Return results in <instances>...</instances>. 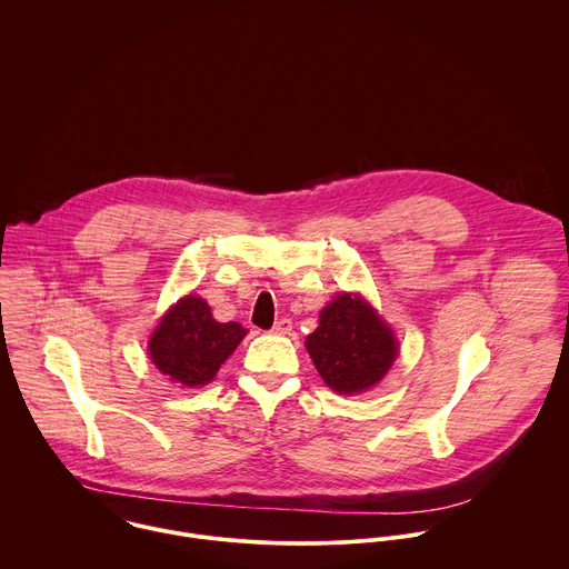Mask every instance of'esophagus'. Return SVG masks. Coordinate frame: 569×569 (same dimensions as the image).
<instances>
[{
	"label": "esophagus",
	"mask_w": 569,
	"mask_h": 569,
	"mask_svg": "<svg viewBox=\"0 0 569 569\" xmlns=\"http://www.w3.org/2000/svg\"><path fill=\"white\" fill-rule=\"evenodd\" d=\"M291 328H293V325H291V320L282 318V320H278V322L273 325V328H271V332H273V335H287V332H289Z\"/></svg>",
	"instance_id": "1"
}]
</instances>
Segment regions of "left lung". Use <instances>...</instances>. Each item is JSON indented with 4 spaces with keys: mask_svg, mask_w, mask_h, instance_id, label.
Returning <instances> with one entry per match:
<instances>
[{
    "mask_svg": "<svg viewBox=\"0 0 569 569\" xmlns=\"http://www.w3.org/2000/svg\"><path fill=\"white\" fill-rule=\"evenodd\" d=\"M307 350L326 386L339 395L375 388L397 359V337L377 311L352 293H339L320 311Z\"/></svg>",
    "mask_w": 569,
    "mask_h": 569,
    "instance_id": "left-lung-1",
    "label": "left lung"
}]
</instances>
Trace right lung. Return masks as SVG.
I'll return each instance as SVG.
<instances>
[{
  "label": "right lung",
  "mask_w": 569,
  "mask_h": 569,
  "mask_svg": "<svg viewBox=\"0 0 569 569\" xmlns=\"http://www.w3.org/2000/svg\"><path fill=\"white\" fill-rule=\"evenodd\" d=\"M244 335L239 322H217L203 298L186 296L151 335L149 355L172 383L199 388L214 379Z\"/></svg>",
  "instance_id": "1"
}]
</instances>
